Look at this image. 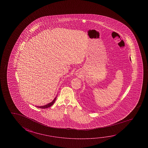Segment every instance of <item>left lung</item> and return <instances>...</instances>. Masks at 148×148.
Returning <instances> with one entry per match:
<instances>
[{"mask_svg": "<svg viewBox=\"0 0 148 148\" xmlns=\"http://www.w3.org/2000/svg\"><path fill=\"white\" fill-rule=\"evenodd\" d=\"M130 60H131V58H130Z\"/></svg>", "mask_w": 148, "mask_h": 148, "instance_id": "obj_1", "label": "left lung"}]
</instances>
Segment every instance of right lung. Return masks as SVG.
<instances>
[{
	"instance_id": "obj_1",
	"label": "right lung",
	"mask_w": 148,
	"mask_h": 148,
	"mask_svg": "<svg viewBox=\"0 0 148 148\" xmlns=\"http://www.w3.org/2000/svg\"><path fill=\"white\" fill-rule=\"evenodd\" d=\"M56 98H57V95H56V97H55V98L53 100V101H52V102H51V103H49V104L45 105H44V106H38L36 107H38V108H43V109H45V108H47L50 107L51 106H52V105L54 104V103H55V101H56Z\"/></svg>"
}]
</instances>
